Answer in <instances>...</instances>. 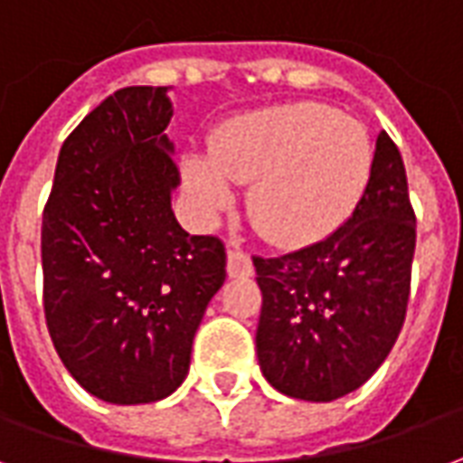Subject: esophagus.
Here are the masks:
<instances>
[{
  "label": "esophagus",
  "instance_id": "34e87169",
  "mask_svg": "<svg viewBox=\"0 0 463 463\" xmlns=\"http://www.w3.org/2000/svg\"><path fill=\"white\" fill-rule=\"evenodd\" d=\"M227 271L232 279H241V276H251L254 273V264H251V259H249L246 251L232 246L227 251Z\"/></svg>",
  "mask_w": 463,
  "mask_h": 463
}]
</instances>
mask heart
Instances as JSON below:
<instances>
[{"label": "heart", "instance_id": "1", "mask_svg": "<svg viewBox=\"0 0 463 463\" xmlns=\"http://www.w3.org/2000/svg\"><path fill=\"white\" fill-rule=\"evenodd\" d=\"M370 170L363 125L318 103H291L224 125L209 162H184V184L207 214L232 204L229 182L251 184V224L276 244H308L345 222Z\"/></svg>", "mask_w": 463, "mask_h": 463}]
</instances>
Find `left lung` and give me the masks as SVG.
Returning <instances> with one entry per match:
<instances>
[{"mask_svg":"<svg viewBox=\"0 0 463 463\" xmlns=\"http://www.w3.org/2000/svg\"><path fill=\"white\" fill-rule=\"evenodd\" d=\"M414 222L402 155L383 130L345 224L291 254L254 256L264 296L256 355L271 387L330 402L373 377L402 330Z\"/></svg>","mask_w":463,"mask_h":463,"instance_id":"left-lung-1","label":"left lung"}]
</instances>
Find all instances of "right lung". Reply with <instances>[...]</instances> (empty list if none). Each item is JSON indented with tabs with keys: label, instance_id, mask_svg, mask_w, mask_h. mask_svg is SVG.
Here are the masks:
<instances>
[{
	"label": "right lung",
	"instance_id": "add662e5",
	"mask_svg": "<svg viewBox=\"0 0 463 463\" xmlns=\"http://www.w3.org/2000/svg\"><path fill=\"white\" fill-rule=\"evenodd\" d=\"M165 86L108 96L63 140L43 207L46 328L73 380L110 404L165 400L227 279L219 236H190L172 212L180 170Z\"/></svg>",
	"mask_w": 463,
	"mask_h": 463
}]
</instances>
